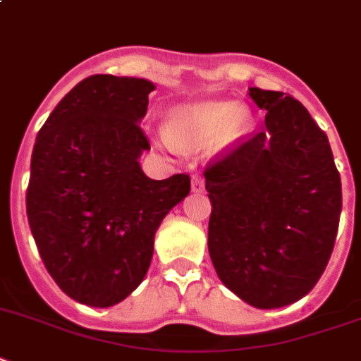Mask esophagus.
I'll return each mask as SVG.
<instances>
[{
    "mask_svg": "<svg viewBox=\"0 0 361 361\" xmlns=\"http://www.w3.org/2000/svg\"><path fill=\"white\" fill-rule=\"evenodd\" d=\"M204 190V178L199 177V175H195V177L192 178V192L199 193Z\"/></svg>",
    "mask_w": 361,
    "mask_h": 361,
    "instance_id": "1",
    "label": "esophagus"
}]
</instances>
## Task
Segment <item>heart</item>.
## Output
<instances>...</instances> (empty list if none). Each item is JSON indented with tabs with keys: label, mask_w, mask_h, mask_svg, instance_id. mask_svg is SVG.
<instances>
[{
	"label": "heart",
	"mask_w": 361,
	"mask_h": 361,
	"mask_svg": "<svg viewBox=\"0 0 361 361\" xmlns=\"http://www.w3.org/2000/svg\"><path fill=\"white\" fill-rule=\"evenodd\" d=\"M251 121L245 105L207 101L175 109L166 121V134L177 147L197 149L214 137V147L225 149L251 129Z\"/></svg>",
	"instance_id": "1"
}]
</instances>
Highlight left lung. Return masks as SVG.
<instances>
[{
  "mask_svg": "<svg viewBox=\"0 0 361 361\" xmlns=\"http://www.w3.org/2000/svg\"><path fill=\"white\" fill-rule=\"evenodd\" d=\"M266 123L204 168L212 202L208 252L228 290L256 308L312 291L341 216V178L326 134L284 92L249 88Z\"/></svg>",
  "mask_w": 361,
  "mask_h": 361,
  "instance_id": "obj_1",
  "label": "left lung"
}]
</instances>
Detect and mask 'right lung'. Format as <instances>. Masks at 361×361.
I'll list each match as a JSON object with an SVG mask.
<instances>
[{
  "instance_id": "1",
  "label": "right lung",
  "mask_w": 361,
  "mask_h": 361,
  "mask_svg": "<svg viewBox=\"0 0 361 361\" xmlns=\"http://www.w3.org/2000/svg\"><path fill=\"white\" fill-rule=\"evenodd\" d=\"M153 82L92 75L64 95L38 130L27 219L47 273L71 299L109 308L144 281L154 232L190 193V175L145 177L151 149L138 121Z\"/></svg>"
}]
</instances>
